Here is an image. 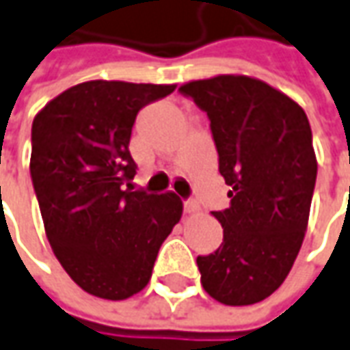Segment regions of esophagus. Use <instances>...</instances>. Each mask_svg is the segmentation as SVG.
Wrapping results in <instances>:
<instances>
[{
  "mask_svg": "<svg viewBox=\"0 0 350 350\" xmlns=\"http://www.w3.org/2000/svg\"><path fill=\"white\" fill-rule=\"evenodd\" d=\"M184 211L185 215H197V213H199V205H197L195 201H185Z\"/></svg>",
  "mask_w": 350,
  "mask_h": 350,
  "instance_id": "34e87169",
  "label": "esophagus"
}]
</instances>
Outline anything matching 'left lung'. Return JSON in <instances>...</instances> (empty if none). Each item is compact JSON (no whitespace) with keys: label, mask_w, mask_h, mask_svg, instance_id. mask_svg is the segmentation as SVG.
I'll list each match as a JSON object with an SVG mask.
<instances>
[{"label":"left lung","mask_w":350,"mask_h":350,"mask_svg":"<svg viewBox=\"0 0 350 350\" xmlns=\"http://www.w3.org/2000/svg\"><path fill=\"white\" fill-rule=\"evenodd\" d=\"M211 118L232 205L213 213L224 243L197 256L201 284L228 306L255 305L289 274L305 239L316 153L303 107L258 78L218 75L180 85Z\"/></svg>","instance_id":"1"}]
</instances>
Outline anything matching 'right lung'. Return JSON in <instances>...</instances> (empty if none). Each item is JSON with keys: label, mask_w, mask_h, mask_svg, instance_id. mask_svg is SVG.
Returning a JSON list of instances; mask_svg holds the SVG:
<instances>
[{"label": "right lung", "mask_w": 350, "mask_h": 350, "mask_svg": "<svg viewBox=\"0 0 350 350\" xmlns=\"http://www.w3.org/2000/svg\"><path fill=\"white\" fill-rule=\"evenodd\" d=\"M176 84L90 80L34 116L30 174L57 260L85 293L124 301L151 280L184 205L172 191H130V137L139 109Z\"/></svg>", "instance_id": "right-lung-1"}]
</instances>
